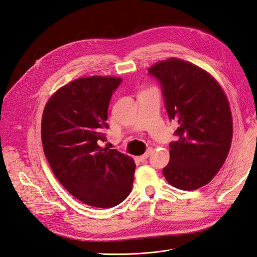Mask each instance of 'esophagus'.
<instances>
[{
  "mask_svg": "<svg viewBox=\"0 0 257 257\" xmlns=\"http://www.w3.org/2000/svg\"><path fill=\"white\" fill-rule=\"evenodd\" d=\"M151 149H148L143 155H141V157H138L137 159H138V161H141V162H144V161H146L148 158L150 157V153H151Z\"/></svg>",
  "mask_w": 257,
  "mask_h": 257,
  "instance_id": "34e87169",
  "label": "esophagus"
}]
</instances>
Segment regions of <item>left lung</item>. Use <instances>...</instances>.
<instances>
[{
	"mask_svg": "<svg viewBox=\"0 0 257 257\" xmlns=\"http://www.w3.org/2000/svg\"><path fill=\"white\" fill-rule=\"evenodd\" d=\"M149 73L161 84L170 120L178 123L176 142L163 174L169 184L184 191L212 180L226 160L232 119L221 85L204 69L172 58L158 62Z\"/></svg>",
	"mask_w": 257,
	"mask_h": 257,
	"instance_id": "left-lung-1",
	"label": "left lung"
}]
</instances>
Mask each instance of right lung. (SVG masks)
<instances>
[{"label":"right lung","instance_id":"1","mask_svg":"<svg viewBox=\"0 0 257 257\" xmlns=\"http://www.w3.org/2000/svg\"><path fill=\"white\" fill-rule=\"evenodd\" d=\"M122 79L91 76L60 88L45 106L42 143L54 176L74 197L96 208L125 199L135 162L115 149L99 147L108 128V106Z\"/></svg>","mask_w":257,"mask_h":257}]
</instances>
